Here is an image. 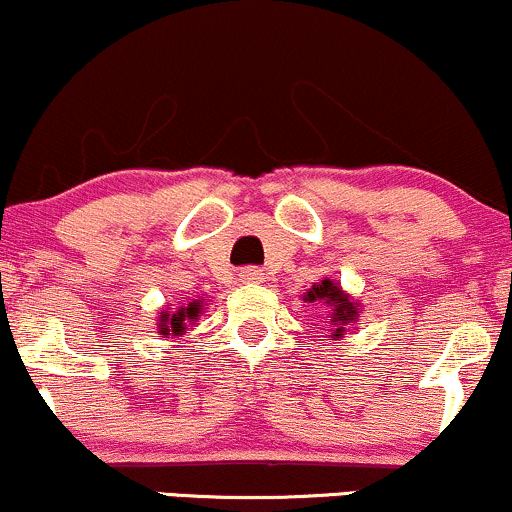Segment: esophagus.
<instances>
[{"mask_svg":"<svg viewBox=\"0 0 512 512\" xmlns=\"http://www.w3.org/2000/svg\"><path fill=\"white\" fill-rule=\"evenodd\" d=\"M239 278H242V282H263V270L249 266L239 273Z\"/></svg>","mask_w":512,"mask_h":512,"instance_id":"1","label":"esophagus"}]
</instances>
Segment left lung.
Here are the masks:
<instances>
[{
  "mask_svg": "<svg viewBox=\"0 0 512 512\" xmlns=\"http://www.w3.org/2000/svg\"><path fill=\"white\" fill-rule=\"evenodd\" d=\"M306 299H309V302L321 299V302H326L330 309H333V314L328 316L333 333H330L328 338H340V335L345 333L347 323H352L354 316H357V309H354V304L347 299V294L340 290V285H335V282L330 280H323L321 285L311 287V292L306 294Z\"/></svg>",
  "mask_w": 512,
  "mask_h": 512,
  "instance_id": "8db88e82",
  "label": "left lung"
}]
</instances>
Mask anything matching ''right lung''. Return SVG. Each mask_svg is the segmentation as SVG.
Wrapping results in <instances>:
<instances>
[{"label":"right lung","instance_id":"add662e5","mask_svg":"<svg viewBox=\"0 0 512 512\" xmlns=\"http://www.w3.org/2000/svg\"><path fill=\"white\" fill-rule=\"evenodd\" d=\"M201 311V302H191L186 309H179L177 314H162L160 316V335H182L186 321H194Z\"/></svg>","mask_w":512,"mask_h":512}]
</instances>
